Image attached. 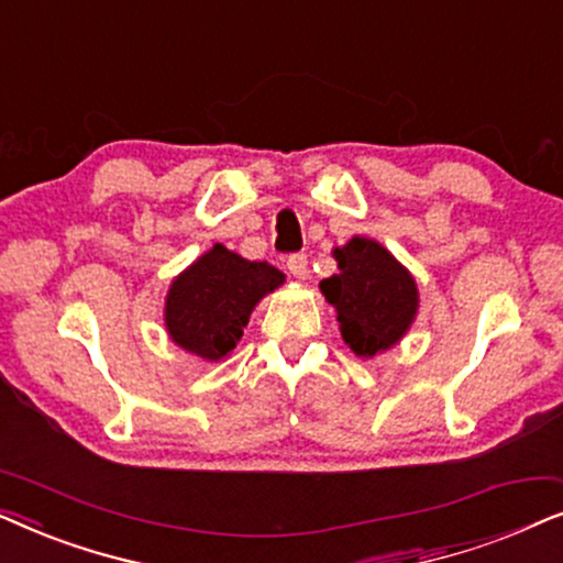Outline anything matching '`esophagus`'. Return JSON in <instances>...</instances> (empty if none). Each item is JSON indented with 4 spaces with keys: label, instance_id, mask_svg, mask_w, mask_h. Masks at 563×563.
Returning a JSON list of instances; mask_svg holds the SVG:
<instances>
[{
    "label": "esophagus",
    "instance_id": "1",
    "mask_svg": "<svg viewBox=\"0 0 563 563\" xmlns=\"http://www.w3.org/2000/svg\"><path fill=\"white\" fill-rule=\"evenodd\" d=\"M287 268L295 279H307V274H310V261H307L305 253H295V256L287 258Z\"/></svg>",
    "mask_w": 563,
    "mask_h": 563
}]
</instances>
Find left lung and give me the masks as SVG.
Returning <instances> with one entry per match:
<instances>
[{
	"instance_id": "obj_1",
	"label": "left lung",
	"mask_w": 563,
	"mask_h": 563,
	"mask_svg": "<svg viewBox=\"0 0 563 563\" xmlns=\"http://www.w3.org/2000/svg\"><path fill=\"white\" fill-rule=\"evenodd\" d=\"M338 274L320 282L333 305L349 349L358 358H374L407 335L418 318L420 291L415 276L374 238L353 235L333 249Z\"/></svg>"
}]
</instances>
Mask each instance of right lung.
Returning a JSON list of instances; mask_svg holds the SVG:
<instances>
[{"label": "right lung", "mask_w": 563, "mask_h": 563, "mask_svg": "<svg viewBox=\"0 0 563 563\" xmlns=\"http://www.w3.org/2000/svg\"><path fill=\"white\" fill-rule=\"evenodd\" d=\"M284 279L266 261H249L214 243L174 276L164 305L166 333L191 356L218 364L243 338L253 307Z\"/></svg>", "instance_id": "obj_1"}]
</instances>
